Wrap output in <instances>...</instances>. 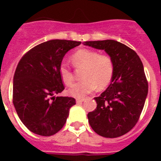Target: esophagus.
<instances>
[{"instance_id":"obj_1","label":"esophagus","mask_w":161,"mask_h":161,"mask_svg":"<svg viewBox=\"0 0 161 161\" xmlns=\"http://www.w3.org/2000/svg\"><path fill=\"white\" fill-rule=\"evenodd\" d=\"M84 101H85V98H77V99H76V102H77V103L83 102Z\"/></svg>"}]
</instances>
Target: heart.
Instances as JSON below:
<instances>
[{
    "instance_id": "b5f03b06",
    "label": "heart",
    "mask_w": 161,
    "mask_h": 161,
    "mask_svg": "<svg viewBox=\"0 0 161 161\" xmlns=\"http://www.w3.org/2000/svg\"><path fill=\"white\" fill-rule=\"evenodd\" d=\"M73 65L84 68L81 81L74 85L68 93L76 98H83L98 87L103 89L109 85L113 76L114 64L109 55H99L95 51L80 49L71 57ZM59 75L64 83L71 86L74 78L72 72L68 65L62 64L59 67Z\"/></svg>"
}]
</instances>
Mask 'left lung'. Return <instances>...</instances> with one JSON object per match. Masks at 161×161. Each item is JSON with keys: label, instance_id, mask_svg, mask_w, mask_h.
I'll return each instance as SVG.
<instances>
[{"label": "left lung", "instance_id": "left-lung-1", "mask_svg": "<svg viewBox=\"0 0 161 161\" xmlns=\"http://www.w3.org/2000/svg\"><path fill=\"white\" fill-rule=\"evenodd\" d=\"M84 45L104 50L114 64L111 83L94 97L97 108L88 114L89 124L103 137L123 136L137 123L147 96L148 84L141 59L135 51L118 41H87Z\"/></svg>", "mask_w": 161, "mask_h": 161}]
</instances>
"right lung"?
I'll list each match as a JSON object with an SVG mask.
<instances>
[{
    "mask_svg": "<svg viewBox=\"0 0 161 161\" xmlns=\"http://www.w3.org/2000/svg\"><path fill=\"white\" fill-rule=\"evenodd\" d=\"M80 43L64 39L47 41L30 50L19 61L14 76L13 102L19 119L33 133L53 136L66 123L76 100L53 95L64 89L59 75L64 56Z\"/></svg>",
    "mask_w": 161,
    "mask_h": 161,
    "instance_id": "1",
    "label": "right lung"
}]
</instances>
